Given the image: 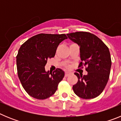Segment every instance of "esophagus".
Listing matches in <instances>:
<instances>
[{
	"mask_svg": "<svg viewBox=\"0 0 121 121\" xmlns=\"http://www.w3.org/2000/svg\"><path fill=\"white\" fill-rule=\"evenodd\" d=\"M70 74H71V73L68 72V71H67V72H65V76L67 77V76H68L69 75H70Z\"/></svg>",
	"mask_w": 121,
	"mask_h": 121,
	"instance_id": "34e87169",
	"label": "esophagus"
}]
</instances>
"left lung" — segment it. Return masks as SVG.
Returning <instances> with one entry per match:
<instances>
[{
    "mask_svg": "<svg viewBox=\"0 0 121 121\" xmlns=\"http://www.w3.org/2000/svg\"><path fill=\"white\" fill-rule=\"evenodd\" d=\"M68 38L80 47L82 61L79 67L86 66L88 72L82 76L78 73V81L73 86L74 92L82 99L96 98L103 91L110 73L112 60L108 48L99 37L88 32L67 34Z\"/></svg>",
    "mask_w": 121,
    "mask_h": 121,
    "instance_id": "left-lung-1",
    "label": "left lung"
}]
</instances>
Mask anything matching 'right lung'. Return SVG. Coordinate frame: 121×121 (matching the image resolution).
<instances>
[{"label": "right lung", "mask_w": 121, "mask_h": 121, "mask_svg": "<svg viewBox=\"0 0 121 121\" xmlns=\"http://www.w3.org/2000/svg\"><path fill=\"white\" fill-rule=\"evenodd\" d=\"M67 37L65 34H39L21 45L16 56L18 77L30 96L45 99L54 94L65 73L60 68L53 73L45 71L48 59L54 57L59 43Z\"/></svg>", "instance_id": "add662e5"}]
</instances>
